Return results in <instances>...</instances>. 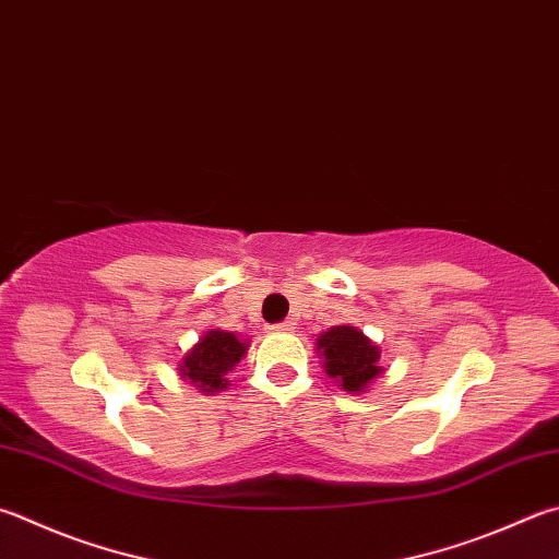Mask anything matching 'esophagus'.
I'll list each match as a JSON object with an SVG mask.
<instances>
[{
	"label": "esophagus",
	"mask_w": 559,
	"mask_h": 559,
	"mask_svg": "<svg viewBox=\"0 0 559 559\" xmlns=\"http://www.w3.org/2000/svg\"><path fill=\"white\" fill-rule=\"evenodd\" d=\"M294 321H282V323H275V325H270V331H277V333H289V331H294Z\"/></svg>",
	"instance_id": "1"
}]
</instances>
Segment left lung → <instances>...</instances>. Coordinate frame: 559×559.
<instances>
[{"label": "left lung", "mask_w": 559, "mask_h": 559, "mask_svg": "<svg viewBox=\"0 0 559 559\" xmlns=\"http://www.w3.org/2000/svg\"><path fill=\"white\" fill-rule=\"evenodd\" d=\"M323 357V370L345 392H365L384 372L379 365L382 350L355 325H333L316 338Z\"/></svg>", "instance_id": "obj_1"}]
</instances>
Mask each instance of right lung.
<instances>
[{"label": "right lung", "instance_id": "add662e5", "mask_svg": "<svg viewBox=\"0 0 559 559\" xmlns=\"http://www.w3.org/2000/svg\"><path fill=\"white\" fill-rule=\"evenodd\" d=\"M250 341H240L236 333L206 331L180 362V377L192 382L199 392L214 394L228 386V372L248 353Z\"/></svg>", "mask_w": 559, "mask_h": 559}]
</instances>
